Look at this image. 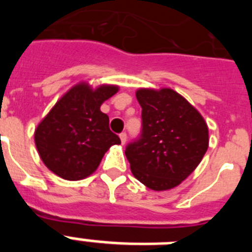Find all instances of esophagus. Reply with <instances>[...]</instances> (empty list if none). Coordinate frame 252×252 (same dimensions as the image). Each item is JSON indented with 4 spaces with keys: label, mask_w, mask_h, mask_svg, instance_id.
<instances>
[{
    "label": "esophagus",
    "mask_w": 252,
    "mask_h": 252,
    "mask_svg": "<svg viewBox=\"0 0 252 252\" xmlns=\"http://www.w3.org/2000/svg\"><path fill=\"white\" fill-rule=\"evenodd\" d=\"M120 139H121L122 145H125V144H126V141H127V133H126V132L120 133Z\"/></svg>",
    "instance_id": "1"
}]
</instances>
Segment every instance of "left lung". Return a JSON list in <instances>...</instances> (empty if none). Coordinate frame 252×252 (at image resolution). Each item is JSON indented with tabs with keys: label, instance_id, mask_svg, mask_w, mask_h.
Masks as SVG:
<instances>
[{
	"label": "left lung",
	"instance_id": "obj_1",
	"mask_svg": "<svg viewBox=\"0 0 252 252\" xmlns=\"http://www.w3.org/2000/svg\"><path fill=\"white\" fill-rule=\"evenodd\" d=\"M141 133L126 146L133 177L153 190L179 186L203 159L208 127L184 97L170 88L136 92Z\"/></svg>",
	"mask_w": 252,
	"mask_h": 252
}]
</instances>
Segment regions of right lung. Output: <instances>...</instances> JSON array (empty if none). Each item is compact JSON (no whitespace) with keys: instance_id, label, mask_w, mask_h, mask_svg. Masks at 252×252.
<instances>
[{"instance_id":"1","label":"right lung","mask_w":252,"mask_h":252,"mask_svg":"<svg viewBox=\"0 0 252 252\" xmlns=\"http://www.w3.org/2000/svg\"><path fill=\"white\" fill-rule=\"evenodd\" d=\"M117 91V86L92 90L79 83L55 103L35 130V145L49 170L66 180L84 179L111 146L121 144L110 130L108 116L99 110Z\"/></svg>"}]
</instances>
